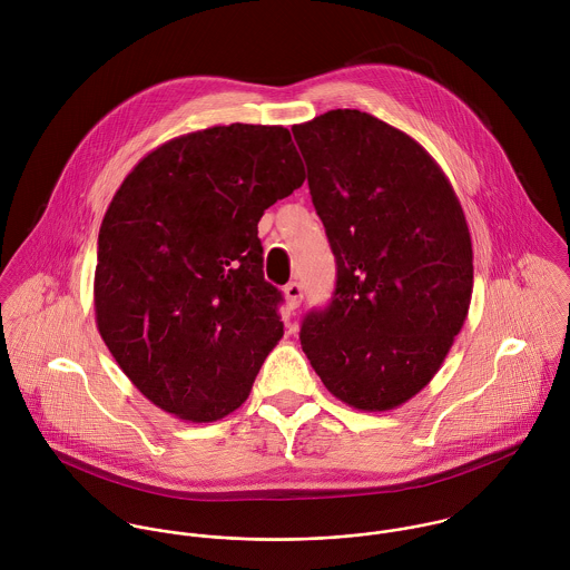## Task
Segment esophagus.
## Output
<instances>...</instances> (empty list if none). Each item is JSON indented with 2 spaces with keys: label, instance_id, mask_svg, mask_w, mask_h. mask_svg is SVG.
Returning a JSON list of instances; mask_svg holds the SVG:
<instances>
[{
  "label": "esophagus",
  "instance_id": "1",
  "mask_svg": "<svg viewBox=\"0 0 570 570\" xmlns=\"http://www.w3.org/2000/svg\"><path fill=\"white\" fill-rule=\"evenodd\" d=\"M283 292H285V298H287V307H289V309H296V307L301 305V301H303V287H301V283H287Z\"/></svg>",
  "mask_w": 570,
  "mask_h": 570
}]
</instances>
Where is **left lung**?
<instances>
[{
    "instance_id": "obj_1",
    "label": "left lung",
    "mask_w": 570,
    "mask_h": 570,
    "mask_svg": "<svg viewBox=\"0 0 570 570\" xmlns=\"http://www.w3.org/2000/svg\"><path fill=\"white\" fill-rule=\"evenodd\" d=\"M292 131L337 265L331 303L303 321V351L346 406H402L468 318L474 254L461 202L416 140L371 114L331 109Z\"/></svg>"
}]
</instances>
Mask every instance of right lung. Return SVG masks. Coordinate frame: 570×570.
Instances as JSON below:
<instances>
[{"mask_svg": "<svg viewBox=\"0 0 570 570\" xmlns=\"http://www.w3.org/2000/svg\"><path fill=\"white\" fill-rule=\"evenodd\" d=\"M303 181L285 127L242 122L173 138L125 177L98 233L94 309L149 402L210 423L247 400L283 337L256 226Z\"/></svg>", "mask_w": 570, "mask_h": 570, "instance_id": "add662e5", "label": "right lung"}]
</instances>
